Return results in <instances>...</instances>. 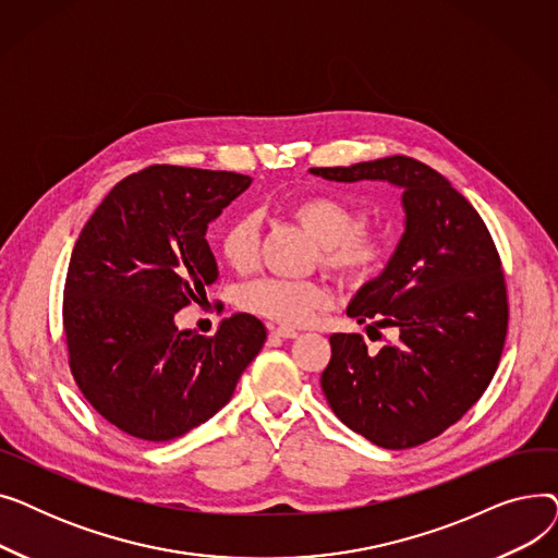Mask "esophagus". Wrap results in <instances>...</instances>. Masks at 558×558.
Instances as JSON below:
<instances>
[{"mask_svg": "<svg viewBox=\"0 0 558 558\" xmlns=\"http://www.w3.org/2000/svg\"><path fill=\"white\" fill-rule=\"evenodd\" d=\"M271 337H278V339H296V337H299V330H294V328H271Z\"/></svg>", "mask_w": 558, "mask_h": 558, "instance_id": "34e87169", "label": "esophagus"}]
</instances>
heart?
<instances>
[{
    "label": "heart",
    "mask_w": 558,
    "mask_h": 558,
    "mask_svg": "<svg viewBox=\"0 0 558 558\" xmlns=\"http://www.w3.org/2000/svg\"><path fill=\"white\" fill-rule=\"evenodd\" d=\"M294 219L318 244L320 267L345 282H366L387 257L383 232L362 226L364 215L355 205L332 194H307L289 203ZM219 251L234 271H248L257 257V219L242 215L232 219L219 238ZM328 289L316 280L259 278L244 284L238 305L280 326H303L314 312L328 307Z\"/></svg>",
    "instance_id": "heart-1"
}]
</instances>
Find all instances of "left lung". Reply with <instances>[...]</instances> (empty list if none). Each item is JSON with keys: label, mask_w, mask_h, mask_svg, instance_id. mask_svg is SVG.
I'll return each instance as SVG.
<instances>
[{"label": "left lung", "mask_w": 558, "mask_h": 558, "mask_svg": "<svg viewBox=\"0 0 558 558\" xmlns=\"http://www.w3.org/2000/svg\"><path fill=\"white\" fill-rule=\"evenodd\" d=\"M310 171L326 181H385L402 190V238L385 271L345 310L357 324L391 328L396 339L371 353L362 335H332L320 389L337 418L371 444L421 446L482 398L500 364L509 324L500 255L465 196L414 158Z\"/></svg>", "instance_id": "obj_1"}]
</instances>
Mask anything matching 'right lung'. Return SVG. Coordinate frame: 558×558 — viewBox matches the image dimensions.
Returning <instances> with one entry per match:
<instances>
[{
    "label": "right lung",
    "instance_id": "right-lung-1",
    "mask_svg": "<svg viewBox=\"0 0 558 558\" xmlns=\"http://www.w3.org/2000/svg\"><path fill=\"white\" fill-rule=\"evenodd\" d=\"M251 179L154 165L126 175L83 226L72 251L63 326L85 400L142 441H171L213 418L267 341L251 314L213 337L175 328L219 278L205 232Z\"/></svg>",
    "mask_w": 558,
    "mask_h": 558
}]
</instances>
